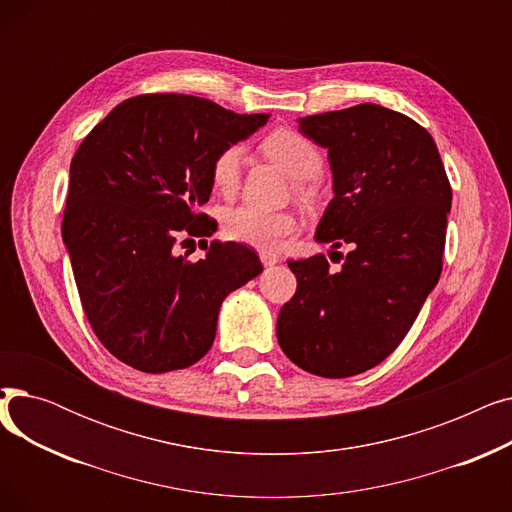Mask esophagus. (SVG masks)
Wrapping results in <instances>:
<instances>
[{
  "label": "esophagus",
  "instance_id": "34e87169",
  "mask_svg": "<svg viewBox=\"0 0 512 512\" xmlns=\"http://www.w3.org/2000/svg\"><path fill=\"white\" fill-rule=\"evenodd\" d=\"M259 259H261L263 267H272V265L278 263V257L272 255V253H267V251H261V253H259Z\"/></svg>",
  "mask_w": 512,
  "mask_h": 512
}]
</instances>
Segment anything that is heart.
Returning <instances> with one entry per match:
<instances>
[{
    "label": "heart",
    "mask_w": 512,
    "mask_h": 512,
    "mask_svg": "<svg viewBox=\"0 0 512 512\" xmlns=\"http://www.w3.org/2000/svg\"><path fill=\"white\" fill-rule=\"evenodd\" d=\"M263 153L297 182L315 180L324 168V157L317 145L307 139L303 132L292 128H278L267 134L261 143ZM245 151L240 145H230L218 153L211 164V182L215 191L232 195L238 182ZM303 191V184H299ZM297 222L290 213L265 211L253 205H238L224 213V232L230 240L242 242L261 251H274L282 240L294 232Z\"/></svg>",
    "instance_id": "1"
}]
</instances>
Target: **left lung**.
Masks as SVG:
<instances>
[{"mask_svg":"<svg viewBox=\"0 0 512 512\" xmlns=\"http://www.w3.org/2000/svg\"><path fill=\"white\" fill-rule=\"evenodd\" d=\"M299 130L328 149L332 170L315 240L353 251L340 270L324 255L288 261L297 292L276 334L294 365L351 378L394 351L438 284L452 191L432 134L388 107L299 118Z\"/></svg>","mask_w":512,"mask_h":512,"instance_id":"obj_1","label":"left lung"}]
</instances>
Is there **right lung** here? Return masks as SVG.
<instances>
[{"mask_svg": "<svg viewBox=\"0 0 512 512\" xmlns=\"http://www.w3.org/2000/svg\"><path fill=\"white\" fill-rule=\"evenodd\" d=\"M267 114H234L195 95L116 105L70 164L62 238L85 315L122 363L166 373L213 344L228 294L263 272L255 251L213 240L205 257L174 253L178 236H211L197 207L211 195L218 153L249 139Z\"/></svg>", "mask_w": 512, "mask_h": 512, "instance_id": "add662e5", "label": "right lung"}]
</instances>
